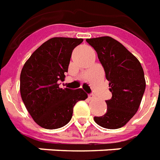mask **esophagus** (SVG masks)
<instances>
[{"label":"esophagus","instance_id":"34e87169","mask_svg":"<svg viewBox=\"0 0 160 160\" xmlns=\"http://www.w3.org/2000/svg\"><path fill=\"white\" fill-rule=\"evenodd\" d=\"M94 95L93 94H88V99H89V100H92V99H94Z\"/></svg>","mask_w":160,"mask_h":160}]
</instances>
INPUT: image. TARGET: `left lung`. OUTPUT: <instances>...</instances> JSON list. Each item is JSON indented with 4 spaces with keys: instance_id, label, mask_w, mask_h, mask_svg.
Here are the masks:
<instances>
[{
    "instance_id": "8db88e82",
    "label": "left lung",
    "mask_w": 160,
    "mask_h": 160,
    "mask_svg": "<svg viewBox=\"0 0 160 160\" xmlns=\"http://www.w3.org/2000/svg\"><path fill=\"white\" fill-rule=\"evenodd\" d=\"M86 42L96 51L112 94V99L106 101V114L94 117V120L106 129L121 128L136 113L145 92L142 65L125 47L112 37L90 38Z\"/></svg>"
}]
</instances>
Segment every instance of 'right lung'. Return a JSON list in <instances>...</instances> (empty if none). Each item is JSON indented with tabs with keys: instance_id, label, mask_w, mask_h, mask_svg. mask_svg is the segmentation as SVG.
I'll return each mask as SVG.
<instances>
[{
	"instance_id": "1",
	"label": "right lung",
	"mask_w": 160,
	"mask_h": 160,
	"mask_svg": "<svg viewBox=\"0 0 160 160\" xmlns=\"http://www.w3.org/2000/svg\"><path fill=\"white\" fill-rule=\"evenodd\" d=\"M81 38L53 37L42 44L24 64L20 74V94L34 121L44 129L65 126L72 119L73 107L88 97L82 88L59 87L64 81L72 50Z\"/></svg>"
}]
</instances>
